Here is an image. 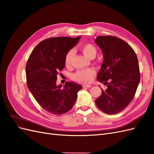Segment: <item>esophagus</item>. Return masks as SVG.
<instances>
[{"label": "esophagus", "instance_id": "obj_1", "mask_svg": "<svg viewBox=\"0 0 154 154\" xmlns=\"http://www.w3.org/2000/svg\"><path fill=\"white\" fill-rule=\"evenodd\" d=\"M83 88H90L91 87V85H83Z\"/></svg>", "mask_w": 154, "mask_h": 154}]
</instances>
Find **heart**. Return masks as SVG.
I'll list each match as a JSON object with an SVG mask.
<instances>
[{
	"instance_id": "b5f03b06",
	"label": "heart",
	"mask_w": 154,
	"mask_h": 154,
	"mask_svg": "<svg viewBox=\"0 0 154 154\" xmlns=\"http://www.w3.org/2000/svg\"><path fill=\"white\" fill-rule=\"evenodd\" d=\"M81 50L82 53L84 54L88 58H94L97 54V49L94 45L91 44H87L83 45ZM74 56V51L72 49L68 51L65 57V63L67 66H70L72 63V58ZM95 71L93 69H87L80 70L77 71L73 75L74 80L83 83H88L92 80V76L94 75Z\"/></svg>"
}]
</instances>
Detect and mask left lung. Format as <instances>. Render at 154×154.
Here are the masks:
<instances>
[{
  "label": "left lung",
  "mask_w": 154,
  "mask_h": 154,
  "mask_svg": "<svg viewBox=\"0 0 154 154\" xmlns=\"http://www.w3.org/2000/svg\"><path fill=\"white\" fill-rule=\"evenodd\" d=\"M94 42L104 59L97 80L107 84L96 105L106 114H118L132 101L140 82L137 56L130 45L118 37L98 36Z\"/></svg>",
  "instance_id": "left-lung-1"
}]
</instances>
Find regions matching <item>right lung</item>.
I'll return each instance as SVG.
<instances>
[{
    "mask_svg": "<svg viewBox=\"0 0 154 154\" xmlns=\"http://www.w3.org/2000/svg\"><path fill=\"white\" fill-rule=\"evenodd\" d=\"M81 36L53 37L42 41L31 53L26 67L27 85L36 101L49 112L61 115L71 110L82 85L70 82L57 85L65 57Z\"/></svg>",
    "mask_w": 154,
    "mask_h": 154,
    "instance_id": "obj_1",
    "label": "right lung"
}]
</instances>
